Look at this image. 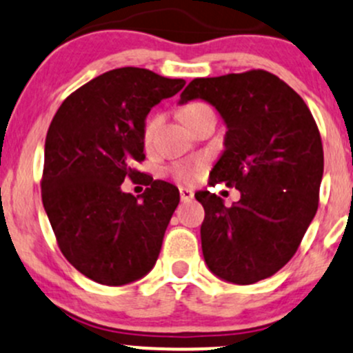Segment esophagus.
I'll use <instances>...</instances> for the list:
<instances>
[{"mask_svg": "<svg viewBox=\"0 0 353 353\" xmlns=\"http://www.w3.org/2000/svg\"><path fill=\"white\" fill-rule=\"evenodd\" d=\"M179 194H181V201H184V203L194 199V192H192L191 189H188V188H181Z\"/></svg>", "mask_w": 353, "mask_h": 353, "instance_id": "esophagus-1", "label": "esophagus"}]
</instances>
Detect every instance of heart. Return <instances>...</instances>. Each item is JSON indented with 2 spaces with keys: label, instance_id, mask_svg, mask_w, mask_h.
Listing matches in <instances>:
<instances>
[{
  "label": "heart",
  "instance_id": "1",
  "mask_svg": "<svg viewBox=\"0 0 353 353\" xmlns=\"http://www.w3.org/2000/svg\"><path fill=\"white\" fill-rule=\"evenodd\" d=\"M208 103L199 102V100H194V102H188L185 105L181 107L179 115L183 119V122L188 125L191 120H194L197 115H201L203 112L209 110ZM159 120H161V115L152 114L150 117H147L144 122V129H142V139H144L145 144H150L152 141V135L156 132V127L159 125ZM206 165V161L204 159H192V161H176L172 164H169L165 168V174L172 177V179L179 181V183L192 184L199 176L201 170Z\"/></svg>",
  "mask_w": 353,
  "mask_h": 353
}]
</instances>
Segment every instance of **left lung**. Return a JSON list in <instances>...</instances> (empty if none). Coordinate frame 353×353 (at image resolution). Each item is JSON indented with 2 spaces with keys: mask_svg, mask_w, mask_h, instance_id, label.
<instances>
[{
  "mask_svg": "<svg viewBox=\"0 0 353 353\" xmlns=\"http://www.w3.org/2000/svg\"><path fill=\"white\" fill-rule=\"evenodd\" d=\"M212 103L228 125L226 150L209 185L226 183L241 199L230 208L209 191L201 243L208 268L236 285L273 276L296 253L319 209L323 145L300 95L266 70L194 79L181 102Z\"/></svg>",
  "mask_w": 353,
  "mask_h": 353,
  "instance_id": "obj_1",
  "label": "left lung"
}]
</instances>
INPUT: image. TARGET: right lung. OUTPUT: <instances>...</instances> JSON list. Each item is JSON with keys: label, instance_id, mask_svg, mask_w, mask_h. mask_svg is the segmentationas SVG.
Instances as JSON below:
<instances>
[{"label": "right lung", "instance_id": "1", "mask_svg": "<svg viewBox=\"0 0 353 353\" xmlns=\"http://www.w3.org/2000/svg\"><path fill=\"white\" fill-rule=\"evenodd\" d=\"M184 83L145 68L110 70L70 94L50 123L41 201L63 256L97 283H132L156 265L179 191L150 181L139 199L120 184L144 174L134 164L145 159L149 110Z\"/></svg>", "mask_w": 353, "mask_h": 353}]
</instances>
